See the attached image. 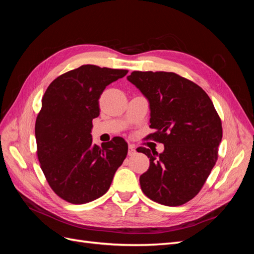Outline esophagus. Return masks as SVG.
<instances>
[{"instance_id": "34e87169", "label": "esophagus", "mask_w": 254, "mask_h": 254, "mask_svg": "<svg viewBox=\"0 0 254 254\" xmlns=\"http://www.w3.org/2000/svg\"><path fill=\"white\" fill-rule=\"evenodd\" d=\"M135 148L133 145H129V150H128V156H134L135 155Z\"/></svg>"}]
</instances>
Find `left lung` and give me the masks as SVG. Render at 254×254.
<instances>
[{"mask_svg":"<svg viewBox=\"0 0 254 254\" xmlns=\"http://www.w3.org/2000/svg\"><path fill=\"white\" fill-rule=\"evenodd\" d=\"M127 79L148 98V139L164 144L159 153L136 150L149 158L140 176L143 193L158 203L177 206L193 199L205 183L218 158L221 120L205 92L173 72L133 71Z\"/></svg>","mask_w":254,"mask_h":254,"instance_id":"1","label":"left lung"}]
</instances>
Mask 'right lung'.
Here are the masks:
<instances>
[{
    "instance_id": "obj_1",
    "label": "right lung",
    "mask_w": 254,
    "mask_h": 254,
    "mask_svg": "<svg viewBox=\"0 0 254 254\" xmlns=\"http://www.w3.org/2000/svg\"><path fill=\"white\" fill-rule=\"evenodd\" d=\"M127 70L83 64L54 79L36 119L37 157L49 186L64 200L82 204L103 196L125 160L128 144L115 136L92 144V120L103 91Z\"/></svg>"
}]
</instances>
